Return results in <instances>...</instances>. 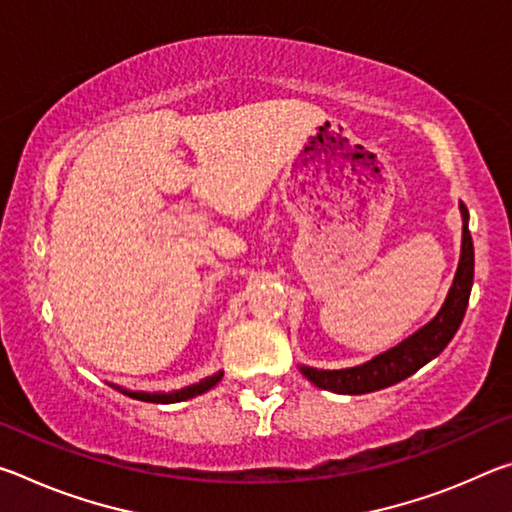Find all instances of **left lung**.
I'll return each mask as SVG.
<instances>
[{"mask_svg":"<svg viewBox=\"0 0 512 512\" xmlns=\"http://www.w3.org/2000/svg\"><path fill=\"white\" fill-rule=\"evenodd\" d=\"M458 210H461L463 216L461 259H458L454 282L449 287L447 298L443 307L438 309V314L427 325H422L418 332H413L409 339L397 343L391 350L377 354V357L361 363V366L341 370H318L300 363V372L311 384L323 388V391H332L339 395L372 393L411 377L424 363L436 359L447 348V343L454 339L456 329L463 323L474 282V244L470 228H467L470 214H467V207L463 203H458Z\"/></svg>","mask_w":512,"mask_h":512,"instance_id":"obj_1","label":"left lung"}]
</instances>
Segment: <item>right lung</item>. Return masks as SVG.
<instances>
[{"label":"right lung","mask_w":512,"mask_h":512,"mask_svg":"<svg viewBox=\"0 0 512 512\" xmlns=\"http://www.w3.org/2000/svg\"><path fill=\"white\" fill-rule=\"evenodd\" d=\"M223 377V370L214 372V375L205 377L201 381H196L192 386H185V388H178V391H171V393H146V391H126V388H119V393H124L128 397H133V400H140V402H153V404H176V402H185V400H192L196 395H203L219 384Z\"/></svg>","instance_id":"right-lung-1"}]
</instances>
